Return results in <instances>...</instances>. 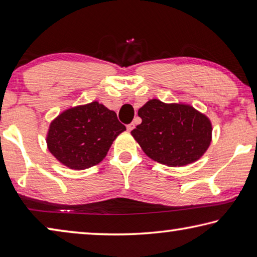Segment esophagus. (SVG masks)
<instances>
[{
  "label": "esophagus",
  "instance_id": "esophagus-1",
  "mask_svg": "<svg viewBox=\"0 0 257 257\" xmlns=\"http://www.w3.org/2000/svg\"><path fill=\"white\" fill-rule=\"evenodd\" d=\"M136 127V124L134 123H131V124H128L127 125V131H132V130Z\"/></svg>",
  "mask_w": 257,
  "mask_h": 257
}]
</instances>
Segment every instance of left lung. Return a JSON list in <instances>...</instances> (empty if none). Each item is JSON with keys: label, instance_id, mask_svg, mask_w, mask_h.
<instances>
[{"label": "left lung", "instance_id": "left-lung-1", "mask_svg": "<svg viewBox=\"0 0 257 257\" xmlns=\"http://www.w3.org/2000/svg\"><path fill=\"white\" fill-rule=\"evenodd\" d=\"M138 115L142 123L131 134L145 154L157 163L181 167L199 160L208 150L212 125L192 106L151 99Z\"/></svg>", "mask_w": 257, "mask_h": 257}]
</instances>
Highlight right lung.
Segmentation results:
<instances>
[{
	"label": "right lung",
	"mask_w": 257,
	"mask_h": 257,
	"mask_svg": "<svg viewBox=\"0 0 257 257\" xmlns=\"http://www.w3.org/2000/svg\"><path fill=\"white\" fill-rule=\"evenodd\" d=\"M125 130L115 111L92 101L58 115L49 125L46 142L61 164L82 170L100 163L112 141Z\"/></svg>",
	"instance_id": "1"
}]
</instances>
